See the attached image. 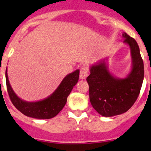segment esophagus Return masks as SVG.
Segmentation results:
<instances>
[{
  "mask_svg": "<svg viewBox=\"0 0 151 151\" xmlns=\"http://www.w3.org/2000/svg\"><path fill=\"white\" fill-rule=\"evenodd\" d=\"M88 75V69L85 66H82L80 69V73H79V76L80 78L82 79H85L87 78Z\"/></svg>",
  "mask_w": 151,
  "mask_h": 151,
  "instance_id": "obj_1",
  "label": "esophagus"
}]
</instances>
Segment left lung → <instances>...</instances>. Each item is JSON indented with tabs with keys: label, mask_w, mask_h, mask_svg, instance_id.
Segmentation results:
<instances>
[{
	"label": "left lung",
	"mask_w": 151,
	"mask_h": 151,
	"mask_svg": "<svg viewBox=\"0 0 151 151\" xmlns=\"http://www.w3.org/2000/svg\"><path fill=\"white\" fill-rule=\"evenodd\" d=\"M122 37L124 43L130 47L132 60V71L128 76L114 77L102 60L91 66V74L86 78L91 104L103 116H113L128 111L138 98L143 83L144 63L138 43L125 32Z\"/></svg>",
	"instance_id": "1"
}]
</instances>
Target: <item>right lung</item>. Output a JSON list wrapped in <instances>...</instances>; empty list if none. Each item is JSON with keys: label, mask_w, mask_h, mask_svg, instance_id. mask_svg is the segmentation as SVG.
<instances>
[{"label": "right lung", "mask_w": 151, "mask_h": 151, "mask_svg": "<svg viewBox=\"0 0 151 151\" xmlns=\"http://www.w3.org/2000/svg\"><path fill=\"white\" fill-rule=\"evenodd\" d=\"M5 75L8 94L12 104L17 110L24 115L32 118L51 119L56 116L66 104L67 97L73 90V87L78 82L79 70L77 69L73 73L67 75L51 95L37 102H27L20 99L10 86L6 69Z\"/></svg>", "instance_id": "right-lung-1"}]
</instances>
